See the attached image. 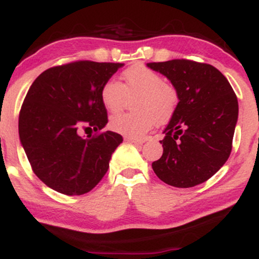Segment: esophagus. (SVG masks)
Instances as JSON below:
<instances>
[{
	"label": "esophagus",
	"mask_w": 259,
	"mask_h": 259,
	"mask_svg": "<svg viewBox=\"0 0 259 259\" xmlns=\"http://www.w3.org/2000/svg\"><path fill=\"white\" fill-rule=\"evenodd\" d=\"M125 140H126V141H130V142H133V144H135V145H142V144H144V142H145L144 140H142V139L129 138V136H126Z\"/></svg>",
	"instance_id": "obj_1"
}]
</instances>
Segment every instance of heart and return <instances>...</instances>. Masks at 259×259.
<instances>
[{
  "instance_id": "obj_1",
  "label": "heart",
  "mask_w": 259,
  "mask_h": 259,
  "mask_svg": "<svg viewBox=\"0 0 259 259\" xmlns=\"http://www.w3.org/2000/svg\"><path fill=\"white\" fill-rule=\"evenodd\" d=\"M123 82L107 80L100 91L102 105L108 112H118L125 106L127 97L140 96L135 101L136 113H119L109 120L113 132L141 138L154 126L171 119L179 105V92L164 81L158 72L144 64H136L121 73Z\"/></svg>"
}]
</instances>
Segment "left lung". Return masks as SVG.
<instances>
[{
	"mask_svg": "<svg viewBox=\"0 0 259 259\" xmlns=\"http://www.w3.org/2000/svg\"><path fill=\"white\" fill-rule=\"evenodd\" d=\"M147 67L167 76L179 92V105L163 132V154L152 163L153 171L175 187L204 183L230 156L239 115L236 95L210 64L171 59Z\"/></svg>",
	"mask_w": 259,
	"mask_h": 259,
	"instance_id": "left-lung-1",
	"label": "left lung"
}]
</instances>
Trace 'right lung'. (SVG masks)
I'll use <instances>...</instances> for the list:
<instances>
[{"instance_id":"add662e5","label":"right lung","mask_w":259,"mask_h":259,"mask_svg":"<svg viewBox=\"0 0 259 259\" xmlns=\"http://www.w3.org/2000/svg\"><path fill=\"white\" fill-rule=\"evenodd\" d=\"M121 63L75 61L35 79L19 113V138L35 175L63 195H84L102 180L121 135L108 123L102 85ZM94 131L86 138L79 133Z\"/></svg>"}]
</instances>
